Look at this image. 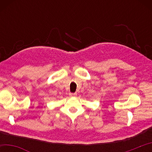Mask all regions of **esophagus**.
<instances>
[{
  "label": "esophagus",
  "instance_id": "esophagus-1",
  "mask_svg": "<svg viewBox=\"0 0 152 152\" xmlns=\"http://www.w3.org/2000/svg\"><path fill=\"white\" fill-rule=\"evenodd\" d=\"M69 96L70 97H75L76 96V94L75 93H69Z\"/></svg>",
  "mask_w": 152,
  "mask_h": 152
}]
</instances>
